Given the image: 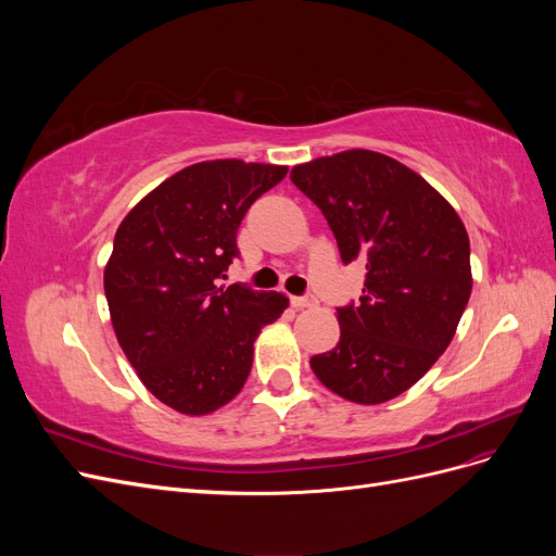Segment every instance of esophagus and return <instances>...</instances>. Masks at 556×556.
I'll return each instance as SVG.
<instances>
[{
	"label": "esophagus",
	"instance_id": "34e87169",
	"mask_svg": "<svg viewBox=\"0 0 556 556\" xmlns=\"http://www.w3.org/2000/svg\"><path fill=\"white\" fill-rule=\"evenodd\" d=\"M290 301H292V306H294V308H311V306H315V304H317V299H315L313 294H304V296H292Z\"/></svg>",
	"mask_w": 556,
	"mask_h": 556
}]
</instances>
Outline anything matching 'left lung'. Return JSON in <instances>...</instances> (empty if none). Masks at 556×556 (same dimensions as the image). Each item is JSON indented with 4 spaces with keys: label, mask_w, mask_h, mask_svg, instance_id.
Segmentation results:
<instances>
[{
    "label": "left lung",
    "mask_w": 556,
    "mask_h": 556,
    "mask_svg": "<svg viewBox=\"0 0 556 556\" xmlns=\"http://www.w3.org/2000/svg\"><path fill=\"white\" fill-rule=\"evenodd\" d=\"M290 178L323 211L343 264H366L362 296L336 308L341 339L311 357L313 374L348 401H390L457 331L473 288L466 227L422 176L374 150L317 157Z\"/></svg>",
    "instance_id": "left-lung-1"
}]
</instances>
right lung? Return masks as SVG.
I'll return each mask as SVG.
<instances>
[{
	"instance_id": "obj_1",
	"label": "right lung",
	"mask_w": 556,
	"mask_h": 556,
	"mask_svg": "<svg viewBox=\"0 0 556 556\" xmlns=\"http://www.w3.org/2000/svg\"><path fill=\"white\" fill-rule=\"evenodd\" d=\"M288 166L213 160L188 166L121 223L104 271L111 323L141 382L182 415L213 413L241 392L252 343L288 308L280 292L217 288L237 231Z\"/></svg>"
}]
</instances>
